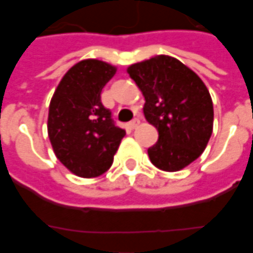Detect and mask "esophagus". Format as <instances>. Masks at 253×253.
<instances>
[{"instance_id":"esophagus-1","label":"esophagus","mask_w":253,"mask_h":253,"mask_svg":"<svg viewBox=\"0 0 253 253\" xmlns=\"http://www.w3.org/2000/svg\"><path fill=\"white\" fill-rule=\"evenodd\" d=\"M139 124H140V121H139L137 118H135V120H132V121L128 124V126H129L130 129H135L136 126H139Z\"/></svg>"}]
</instances>
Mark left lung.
<instances>
[{"label": "left lung", "mask_w": 253, "mask_h": 253, "mask_svg": "<svg viewBox=\"0 0 253 253\" xmlns=\"http://www.w3.org/2000/svg\"><path fill=\"white\" fill-rule=\"evenodd\" d=\"M144 95V117L158 129V141L148 148L152 165L177 171L198 159L212 133L214 107L202 79L169 55L128 68Z\"/></svg>", "instance_id": "obj_1"}]
</instances>
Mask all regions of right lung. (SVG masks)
Masks as SVG:
<instances>
[{
    "instance_id": "add662e5",
    "label": "right lung",
    "mask_w": 253,
    "mask_h": 253,
    "mask_svg": "<svg viewBox=\"0 0 253 253\" xmlns=\"http://www.w3.org/2000/svg\"><path fill=\"white\" fill-rule=\"evenodd\" d=\"M116 71L103 61H80L65 73L50 102V143L61 164L79 177L107 171L125 136L101 101L102 88Z\"/></svg>"
}]
</instances>
